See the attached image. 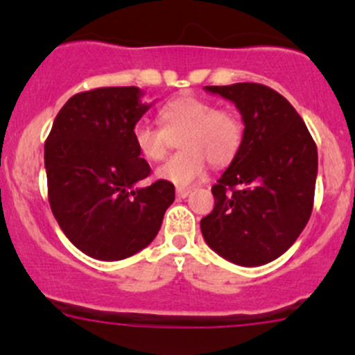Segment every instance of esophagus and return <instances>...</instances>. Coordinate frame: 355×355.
Masks as SVG:
<instances>
[{
	"label": "esophagus",
	"mask_w": 355,
	"mask_h": 355,
	"mask_svg": "<svg viewBox=\"0 0 355 355\" xmlns=\"http://www.w3.org/2000/svg\"><path fill=\"white\" fill-rule=\"evenodd\" d=\"M191 194V189H185V187H178L177 189V196L178 198H187Z\"/></svg>",
	"instance_id": "1"
}]
</instances>
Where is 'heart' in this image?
Here are the masks:
<instances>
[{"label":"heart","instance_id":"obj_1","mask_svg":"<svg viewBox=\"0 0 355 355\" xmlns=\"http://www.w3.org/2000/svg\"><path fill=\"white\" fill-rule=\"evenodd\" d=\"M161 127L137 123L134 142L139 155L157 163L166 157L173 139H178V155L157 168L161 180L175 185L198 182L207 168L230 164L244 142V121L235 111L218 108L216 103L198 96H180L159 110Z\"/></svg>","mask_w":355,"mask_h":355}]
</instances>
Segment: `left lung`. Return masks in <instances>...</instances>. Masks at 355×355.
Instances as JSON below:
<instances>
[{"mask_svg":"<svg viewBox=\"0 0 355 355\" xmlns=\"http://www.w3.org/2000/svg\"><path fill=\"white\" fill-rule=\"evenodd\" d=\"M235 103L244 142L211 187L214 207L200 220L207 245L241 266H259L285 252L309 221L318 149L295 108L256 82L206 85Z\"/></svg>","mask_w":355,"mask_h":355,"instance_id":"8db88e82","label":"left lung"}]
</instances>
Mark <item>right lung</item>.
Returning a JSON list of instances; mask_svg holds the SVG:
<instances>
[{"mask_svg": "<svg viewBox=\"0 0 355 355\" xmlns=\"http://www.w3.org/2000/svg\"><path fill=\"white\" fill-rule=\"evenodd\" d=\"M139 96L134 85L78 92L46 139L49 206L68 241L94 259H125L151 244L175 200L171 182L134 189L151 175L134 142L149 108Z\"/></svg>", "mask_w": 355, "mask_h": 355, "instance_id": "right-lung-1", "label": "right lung"}]
</instances>
